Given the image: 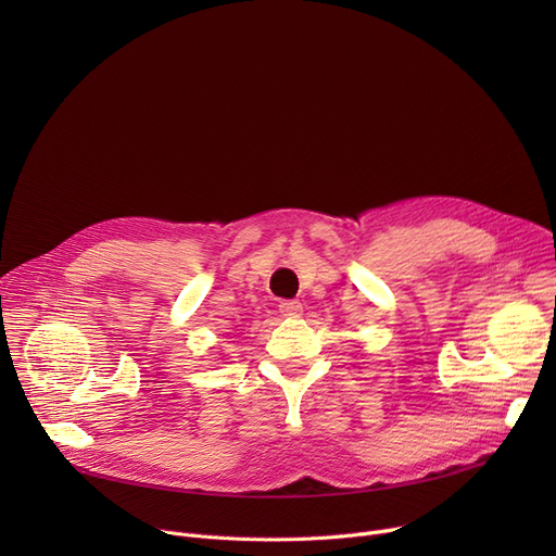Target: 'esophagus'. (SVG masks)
<instances>
[{
  "label": "esophagus",
  "instance_id": "obj_1",
  "mask_svg": "<svg viewBox=\"0 0 556 556\" xmlns=\"http://www.w3.org/2000/svg\"><path fill=\"white\" fill-rule=\"evenodd\" d=\"M302 302H298V300H283L281 304H279V313L283 315V317H300L302 315Z\"/></svg>",
  "mask_w": 556,
  "mask_h": 556
}]
</instances>
